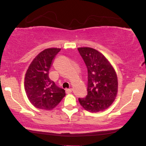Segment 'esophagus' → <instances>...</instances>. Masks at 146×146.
I'll return each instance as SVG.
<instances>
[{
  "instance_id": "obj_1",
  "label": "esophagus",
  "mask_w": 146,
  "mask_h": 146,
  "mask_svg": "<svg viewBox=\"0 0 146 146\" xmlns=\"http://www.w3.org/2000/svg\"><path fill=\"white\" fill-rule=\"evenodd\" d=\"M72 90H72L71 88H69V89H66V92L67 94H70V92H72Z\"/></svg>"
}]
</instances>
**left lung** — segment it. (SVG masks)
Instances as JSON below:
<instances>
[{"instance_id":"8db88e82","label":"left lung","mask_w":146,"mask_h":146,"mask_svg":"<svg viewBox=\"0 0 146 146\" xmlns=\"http://www.w3.org/2000/svg\"><path fill=\"white\" fill-rule=\"evenodd\" d=\"M88 68V95L78 98L87 111L98 112L108 108L115 99L118 81L115 70L104 55L90 47L78 48Z\"/></svg>"}]
</instances>
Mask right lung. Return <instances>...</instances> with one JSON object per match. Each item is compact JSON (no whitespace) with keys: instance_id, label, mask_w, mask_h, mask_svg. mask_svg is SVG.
Masks as SVG:
<instances>
[{"instance_id":"obj_1","label":"right lung","mask_w":146,"mask_h":146,"mask_svg":"<svg viewBox=\"0 0 146 146\" xmlns=\"http://www.w3.org/2000/svg\"><path fill=\"white\" fill-rule=\"evenodd\" d=\"M61 48H46L39 53L28 68L25 78V89L29 102L42 110L54 109L66 95L48 77V71Z\"/></svg>"}]
</instances>
